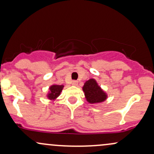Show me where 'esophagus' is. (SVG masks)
I'll use <instances>...</instances> for the list:
<instances>
[{
  "label": "esophagus",
  "instance_id": "obj_1",
  "mask_svg": "<svg viewBox=\"0 0 154 154\" xmlns=\"http://www.w3.org/2000/svg\"><path fill=\"white\" fill-rule=\"evenodd\" d=\"M72 85H75V86H76V85H78V82H77V80H74V81H72Z\"/></svg>",
  "mask_w": 154,
  "mask_h": 154
}]
</instances>
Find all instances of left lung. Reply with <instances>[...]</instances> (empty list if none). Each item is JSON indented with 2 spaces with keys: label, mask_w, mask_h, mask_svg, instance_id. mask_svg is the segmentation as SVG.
I'll return each instance as SVG.
<instances>
[{
  "label": "left lung",
  "mask_w": 154,
  "mask_h": 154,
  "mask_svg": "<svg viewBox=\"0 0 154 154\" xmlns=\"http://www.w3.org/2000/svg\"><path fill=\"white\" fill-rule=\"evenodd\" d=\"M85 97L90 103H97L104 101L107 95L98 86L95 79H90L85 83L83 87Z\"/></svg>",
  "instance_id": "left-lung-1"
}]
</instances>
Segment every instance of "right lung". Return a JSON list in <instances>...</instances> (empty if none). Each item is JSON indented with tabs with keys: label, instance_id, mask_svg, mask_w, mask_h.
Returning <instances> with one entry per match:
<instances>
[{
	"label": "right lung",
	"instance_id": "add662e5",
	"mask_svg": "<svg viewBox=\"0 0 154 154\" xmlns=\"http://www.w3.org/2000/svg\"><path fill=\"white\" fill-rule=\"evenodd\" d=\"M63 88V85H52L50 88V94H49L48 97L49 99H54L57 97H58L59 94L61 93Z\"/></svg>",
	"mask_w": 154,
	"mask_h": 154
}]
</instances>
